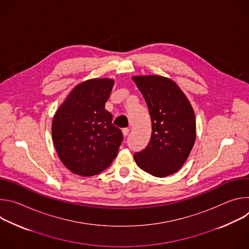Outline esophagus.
Segmentation results:
<instances>
[{
    "label": "esophagus",
    "instance_id": "34e87169",
    "mask_svg": "<svg viewBox=\"0 0 249 249\" xmlns=\"http://www.w3.org/2000/svg\"><path fill=\"white\" fill-rule=\"evenodd\" d=\"M129 132H130L129 128H124V129L122 130V133H123V136H124V137H127L128 134H129Z\"/></svg>",
    "mask_w": 249,
    "mask_h": 249
}]
</instances>
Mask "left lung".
Returning <instances> with one entry per match:
<instances>
[{"label":"left lung","mask_w":249,"mask_h":249,"mask_svg":"<svg viewBox=\"0 0 249 249\" xmlns=\"http://www.w3.org/2000/svg\"><path fill=\"white\" fill-rule=\"evenodd\" d=\"M148 105L152 135L148 146L134 155L143 170L165 177L186 161L196 138L192 106L174 82L160 76L134 77Z\"/></svg>","instance_id":"1"}]
</instances>
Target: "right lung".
<instances>
[{
    "label": "right lung",
    "mask_w": 249,
    "mask_h": 249,
    "mask_svg": "<svg viewBox=\"0 0 249 249\" xmlns=\"http://www.w3.org/2000/svg\"><path fill=\"white\" fill-rule=\"evenodd\" d=\"M114 81L92 79L77 86L55 113L52 137L64 165L82 176L98 174L116 158L123 135L104 108Z\"/></svg>",
    "instance_id": "right-lung-1"
}]
</instances>
